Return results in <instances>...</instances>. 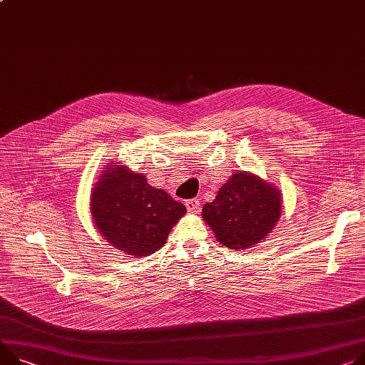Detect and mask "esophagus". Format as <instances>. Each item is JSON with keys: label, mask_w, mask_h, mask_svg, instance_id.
Wrapping results in <instances>:
<instances>
[{"label": "esophagus", "mask_w": 365, "mask_h": 365, "mask_svg": "<svg viewBox=\"0 0 365 365\" xmlns=\"http://www.w3.org/2000/svg\"><path fill=\"white\" fill-rule=\"evenodd\" d=\"M185 207L188 212H199L200 210V202L197 199H191L185 202Z\"/></svg>", "instance_id": "obj_1"}]
</instances>
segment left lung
Listing matches in <instances>:
<instances>
[{
  "mask_svg": "<svg viewBox=\"0 0 365 365\" xmlns=\"http://www.w3.org/2000/svg\"><path fill=\"white\" fill-rule=\"evenodd\" d=\"M282 210L280 191L251 173H234L212 203L203 206V219L216 240L231 250H247L272 232Z\"/></svg>",
  "mask_w": 365,
  "mask_h": 365,
  "instance_id": "8db88e82",
  "label": "left lung"
}]
</instances>
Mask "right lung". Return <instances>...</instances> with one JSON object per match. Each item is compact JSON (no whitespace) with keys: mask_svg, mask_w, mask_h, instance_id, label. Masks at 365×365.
I'll list each match as a JSON object with an SVG mask.
<instances>
[{"mask_svg":"<svg viewBox=\"0 0 365 365\" xmlns=\"http://www.w3.org/2000/svg\"><path fill=\"white\" fill-rule=\"evenodd\" d=\"M185 212L182 203L124 165H108L91 197L96 230L110 245L135 259L158 251Z\"/></svg>","mask_w":365,"mask_h":365,"instance_id":"1","label":"right lung"}]
</instances>
